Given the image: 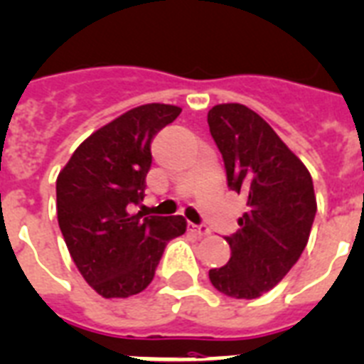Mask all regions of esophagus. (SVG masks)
Masks as SVG:
<instances>
[{
	"mask_svg": "<svg viewBox=\"0 0 364 364\" xmlns=\"http://www.w3.org/2000/svg\"><path fill=\"white\" fill-rule=\"evenodd\" d=\"M188 230H189V232L197 234V236H208V234H210V229H208V227H206V225L189 223L188 225Z\"/></svg>",
	"mask_w": 364,
	"mask_h": 364,
	"instance_id": "34e87169",
	"label": "esophagus"
}]
</instances>
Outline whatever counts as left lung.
Here are the masks:
<instances>
[{"label": "left lung", "instance_id": "1", "mask_svg": "<svg viewBox=\"0 0 364 364\" xmlns=\"http://www.w3.org/2000/svg\"><path fill=\"white\" fill-rule=\"evenodd\" d=\"M208 126L227 184L247 199L240 229L225 238L229 262L210 269V283L225 296L255 299L281 283L301 257L316 215L314 186L303 161L247 106H214Z\"/></svg>", "mask_w": 364, "mask_h": 364}]
</instances>
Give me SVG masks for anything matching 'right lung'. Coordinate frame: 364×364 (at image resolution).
Returning <instances> with one entry per match:
<instances>
[{"label":"right lung","mask_w":364,"mask_h":364,"mask_svg":"<svg viewBox=\"0 0 364 364\" xmlns=\"http://www.w3.org/2000/svg\"><path fill=\"white\" fill-rule=\"evenodd\" d=\"M180 107L145 104L87 137L57 176V221L80 273L102 297L143 292L182 215L134 214L145 197L150 143Z\"/></svg>","instance_id":"obj_1"}]
</instances>
